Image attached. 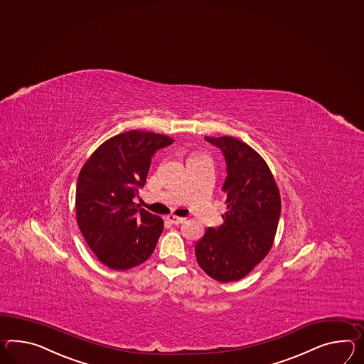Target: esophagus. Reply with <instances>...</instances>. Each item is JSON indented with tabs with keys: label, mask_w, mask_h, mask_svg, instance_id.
I'll return each mask as SVG.
<instances>
[{
	"label": "esophagus",
	"mask_w": 364,
	"mask_h": 364,
	"mask_svg": "<svg viewBox=\"0 0 364 364\" xmlns=\"http://www.w3.org/2000/svg\"><path fill=\"white\" fill-rule=\"evenodd\" d=\"M169 223H173V225H180V223H183V222L186 221V218H183V217H176V215H167V218H166Z\"/></svg>",
	"instance_id": "obj_1"
}]
</instances>
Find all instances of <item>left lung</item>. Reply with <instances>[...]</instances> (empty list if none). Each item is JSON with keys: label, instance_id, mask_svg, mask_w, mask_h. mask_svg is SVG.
I'll use <instances>...</instances> for the list:
<instances>
[{"label": "left lung", "instance_id": "left-lung-1", "mask_svg": "<svg viewBox=\"0 0 364 364\" xmlns=\"http://www.w3.org/2000/svg\"><path fill=\"white\" fill-rule=\"evenodd\" d=\"M205 139L221 150L226 161L222 191L228 212L220 228H209L196 243V259L215 280L237 282L272 247L282 212L280 195L266 161L248 144L232 136Z\"/></svg>", "mask_w": 364, "mask_h": 364}]
</instances>
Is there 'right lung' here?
I'll list each match as a JSON object with an SVG mask.
<instances>
[{
	"mask_svg": "<svg viewBox=\"0 0 364 364\" xmlns=\"http://www.w3.org/2000/svg\"><path fill=\"white\" fill-rule=\"evenodd\" d=\"M173 143L161 134L127 132L102 143L81 168L76 186V218L98 260L124 271L154 252L163 220L135 205L146 184L151 158Z\"/></svg>",
	"mask_w": 364,
	"mask_h": 364,
	"instance_id": "obj_1",
	"label": "right lung"
}]
</instances>
